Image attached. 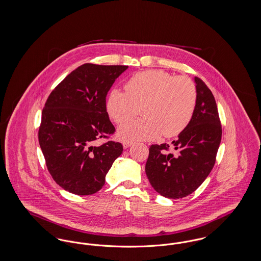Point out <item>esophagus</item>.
<instances>
[{"label":"esophagus","instance_id":"esophagus-1","mask_svg":"<svg viewBox=\"0 0 261 261\" xmlns=\"http://www.w3.org/2000/svg\"><path fill=\"white\" fill-rule=\"evenodd\" d=\"M122 145H123L124 149H127V148H129L132 145V142H123Z\"/></svg>","mask_w":261,"mask_h":261}]
</instances>
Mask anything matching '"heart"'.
Masks as SVG:
<instances>
[{
	"instance_id": "1",
	"label": "heart",
	"mask_w": 261,
	"mask_h": 261,
	"mask_svg": "<svg viewBox=\"0 0 261 261\" xmlns=\"http://www.w3.org/2000/svg\"><path fill=\"white\" fill-rule=\"evenodd\" d=\"M125 92L113 89L107 99V112L116 124L134 117L140 109L143 118L123 125L118 136L126 142L153 140L182 133L197 106V88L187 76H174L162 69L133 75Z\"/></svg>"
}]
</instances>
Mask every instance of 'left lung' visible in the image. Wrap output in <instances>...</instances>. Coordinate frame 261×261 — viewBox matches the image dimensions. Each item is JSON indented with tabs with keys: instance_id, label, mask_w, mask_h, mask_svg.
<instances>
[{
	"instance_id": "left-lung-1",
	"label": "left lung",
	"mask_w": 261,
	"mask_h": 261,
	"mask_svg": "<svg viewBox=\"0 0 261 261\" xmlns=\"http://www.w3.org/2000/svg\"><path fill=\"white\" fill-rule=\"evenodd\" d=\"M197 106L191 122L171 145L149 147L146 174L152 188L168 199L185 198L206 179L214 166L222 128L210 88L195 77ZM173 147L175 154L169 153Z\"/></svg>"
}]
</instances>
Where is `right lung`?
<instances>
[{"label": "right lung", "mask_w": 261, "mask_h": 261, "mask_svg": "<svg viewBox=\"0 0 261 261\" xmlns=\"http://www.w3.org/2000/svg\"><path fill=\"white\" fill-rule=\"evenodd\" d=\"M127 65L84 63L67 75L48 97L38 131L39 144L53 179L79 196L97 193L122 153L118 142L94 146L115 132L106 98Z\"/></svg>", "instance_id": "obj_1"}]
</instances>
